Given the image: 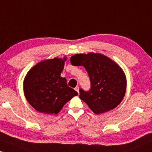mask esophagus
I'll return each mask as SVG.
<instances>
[{"label":"esophagus","instance_id":"34e87169","mask_svg":"<svg viewBox=\"0 0 152 152\" xmlns=\"http://www.w3.org/2000/svg\"><path fill=\"white\" fill-rule=\"evenodd\" d=\"M74 89H75V91H76L77 93L79 92V87H78V86H76V87L75 88H74Z\"/></svg>","mask_w":152,"mask_h":152}]
</instances>
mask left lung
Listing matches in <instances>:
<instances>
[{
	"label": "left lung",
	"instance_id": "obj_1",
	"mask_svg": "<svg viewBox=\"0 0 152 152\" xmlns=\"http://www.w3.org/2000/svg\"><path fill=\"white\" fill-rule=\"evenodd\" d=\"M74 66H83L88 74L91 88H80V98L96 114L108 112L118 105L124 97L126 80L118 65L99 53L76 54L70 58Z\"/></svg>",
	"mask_w": 152,
	"mask_h": 152
}]
</instances>
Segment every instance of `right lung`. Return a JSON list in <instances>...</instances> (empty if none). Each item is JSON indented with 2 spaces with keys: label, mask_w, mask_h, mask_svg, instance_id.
Masks as SVG:
<instances>
[{
  "label": "right lung",
  "mask_w": 152,
  "mask_h": 152,
  "mask_svg": "<svg viewBox=\"0 0 152 152\" xmlns=\"http://www.w3.org/2000/svg\"><path fill=\"white\" fill-rule=\"evenodd\" d=\"M65 61L66 57L42 61L26 75L24 94L29 103L38 112L57 114L68 101L78 95L67 86L66 78L61 76Z\"/></svg>",
  "instance_id": "right-lung-1"
}]
</instances>
